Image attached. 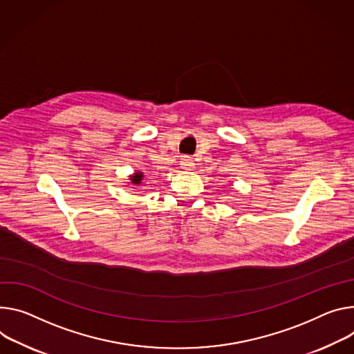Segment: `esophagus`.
Here are the masks:
<instances>
[{
  "label": "esophagus",
  "instance_id": "1",
  "mask_svg": "<svg viewBox=\"0 0 354 354\" xmlns=\"http://www.w3.org/2000/svg\"><path fill=\"white\" fill-rule=\"evenodd\" d=\"M180 168L185 171H192L195 168V160L192 159L190 156H183L180 159Z\"/></svg>",
  "mask_w": 354,
  "mask_h": 354
}]
</instances>
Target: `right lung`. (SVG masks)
Returning a JSON list of instances; mask_svg holds the SVG:
<instances>
[{"label":"right lung","mask_w":354,"mask_h":354,"mask_svg":"<svg viewBox=\"0 0 354 354\" xmlns=\"http://www.w3.org/2000/svg\"><path fill=\"white\" fill-rule=\"evenodd\" d=\"M141 179H142V174H141V172H137V174L131 178L133 183H137V185H140V183H141Z\"/></svg>","instance_id":"1"}]
</instances>
